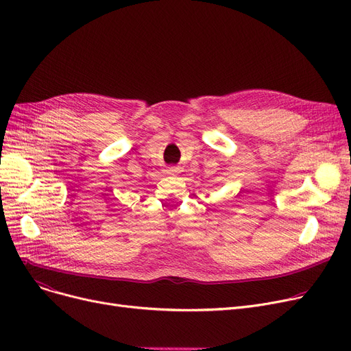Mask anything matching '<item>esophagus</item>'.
Listing matches in <instances>:
<instances>
[{"label": "esophagus", "instance_id": "esophagus-1", "mask_svg": "<svg viewBox=\"0 0 351 351\" xmlns=\"http://www.w3.org/2000/svg\"><path fill=\"white\" fill-rule=\"evenodd\" d=\"M169 173L176 175V173H179V169H178V168H171V169H169Z\"/></svg>", "mask_w": 351, "mask_h": 351}]
</instances>
